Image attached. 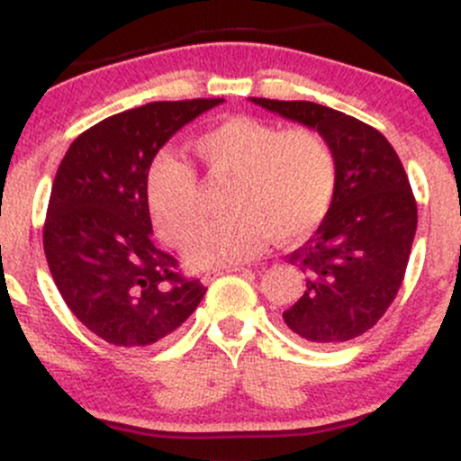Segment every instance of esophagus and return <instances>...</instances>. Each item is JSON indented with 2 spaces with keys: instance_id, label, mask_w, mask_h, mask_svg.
<instances>
[{
  "instance_id": "1",
  "label": "esophagus",
  "mask_w": 461,
  "mask_h": 461,
  "mask_svg": "<svg viewBox=\"0 0 461 461\" xmlns=\"http://www.w3.org/2000/svg\"><path fill=\"white\" fill-rule=\"evenodd\" d=\"M227 271H230V273H242V271H247V268H245V267H240V264H236V267H230V268H227ZM221 273H223V271H208V273H203V277H201V282H203V284L214 282V279L219 277Z\"/></svg>"
}]
</instances>
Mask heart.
Listing matches in <instances>:
<instances>
[{
    "mask_svg": "<svg viewBox=\"0 0 461 461\" xmlns=\"http://www.w3.org/2000/svg\"><path fill=\"white\" fill-rule=\"evenodd\" d=\"M212 176L230 177L221 219L194 234L186 262L194 268L249 260L267 245L310 234L336 194V153L314 130H288L251 116H234L194 140ZM147 205L164 240L182 247L199 223L197 176L173 153L156 158L147 176Z\"/></svg>",
    "mask_w": 461,
    "mask_h": 461,
    "instance_id": "obj_1",
    "label": "heart"
}]
</instances>
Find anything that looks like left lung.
<instances>
[{"label": "left lung", "instance_id": "1", "mask_svg": "<svg viewBox=\"0 0 461 461\" xmlns=\"http://www.w3.org/2000/svg\"><path fill=\"white\" fill-rule=\"evenodd\" d=\"M249 102L319 131L338 164L330 212L288 258L305 273V290L284 322L310 345L362 336L394 301L414 242L418 210L403 164L384 134L345 113L314 102Z\"/></svg>", "mask_w": 461, "mask_h": 461}]
</instances>
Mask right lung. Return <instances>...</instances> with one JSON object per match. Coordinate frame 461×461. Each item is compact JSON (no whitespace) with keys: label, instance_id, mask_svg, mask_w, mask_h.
Here are the masks:
<instances>
[{"label":"right lung","instance_id":"1","mask_svg":"<svg viewBox=\"0 0 461 461\" xmlns=\"http://www.w3.org/2000/svg\"><path fill=\"white\" fill-rule=\"evenodd\" d=\"M225 99L153 102L93 125L71 142L43 227L50 273L68 310L110 345L162 340L197 310L205 285L153 245L147 176L184 125Z\"/></svg>","mask_w":461,"mask_h":461}]
</instances>
